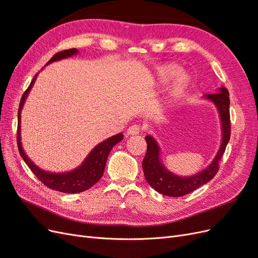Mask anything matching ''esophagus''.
Instances as JSON below:
<instances>
[{
  "instance_id": "34e87169",
  "label": "esophagus",
  "mask_w": 258,
  "mask_h": 258,
  "mask_svg": "<svg viewBox=\"0 0 258 258\" xmlns=\"http://www.w3.org/2000/svg\"><path fill=\"white\" fill-rule=\"evenodd\" d=\"M142 132V128L140 124H132V126L129 127V129L127 130V134L129 136H135V135H139Z\"/></svg>"
}]
</instances>
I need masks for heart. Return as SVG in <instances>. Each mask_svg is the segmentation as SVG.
<instances>
[{
    "mask_svg": "<svg viewBox=\"0 0 258 258\" xmlns=\"http://www.w3.org/2000/svg\"><path fill=\"white\" fill-rule=\"evenodd\" d=\"M157 73L160 80L168 81L169 79H171V77L177 73V68L172 64H165L157 69ZM188 83H189L188 76L184 73H178L173 82L172 87H171V93H172V96L178 97L181 95V93L187 88Z\"/></svg>",
    "mask_w": 258,
    "mask_h": 258,
    "instance_id": "obj_1",
    "label": "heart"
}]
</instances>
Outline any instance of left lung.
Segmentation results:
<instances>
[{"label": "left lung", "mask_w": 258, "mask_h": 258, "mask_svg": "<svg viewBox=\"0 0 258 258\" xmlns=\"http://www.w3.org/2000/svg\"><path fill=\"white\" fill-rule=\"evenodd\" d=\"M206 98L213 101L220 112L222 128H223V140L220 151H218L215 159L211 163L210 167L202 171L199 174L189 177H181L171 172L161 165L159 160V147L155 140L151 137H145L147 151L142 162V168L145 179L153 188L165 196L169 197H182L185 195L192 192L199 188L200 186L208 183L212 179L218 169H220V160L225 153L230 139V113H229V92L225 87H222L218 92L207 93Z\"/></svg>", "instance_id": "1"}]
</instances>
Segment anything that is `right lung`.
<instances>
[{"mask_svg":"<svg viewBox=\"0 0 258 258\" xmlns=\"http://www.w3.org/2000/svg\"><path fill=\"white\" fill-rule=\"evenodd\" d=\"M77 52L76 48L71 49H66L57 52L53 54L52 58L47 62V64L50 63L52 61H57L60 59H63L67 57H71L73 54ZM36 79V75L34 79L31 81V84L29 85L28 89L23 92V95L20 100L19 104V110H18V127H17V144H18V151L20 153V156L25 162L28 165V167L31 169V171L35 174V176L40 179V181L47 186L48 188L58 190L61 192H68V194H76V192H82L90 188L91 186L95 185L101 176L103 175L104 169H105V163L107 156L110 154L111 150L114 145H116L118 142H120L123 136L121 134L116 135L110 139L105 140L104 142L100 143L97 145L91 153L88 155V157L86 158L83 165L77 168L76 170L72 171V172L68 173H49L46 172V171L41 170L37 168L34 163L31 161L27 155L25 154L22 150L21 142H20V113L21 108L25 103V100L28 96L30 89L32 88V85L34 84V81Z\"/></svg>","mask_w":258,"mask_h":258,"instance_id":"obj_1","label":"right lung"}]
</instances>
